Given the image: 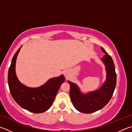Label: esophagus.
Instances as JSON below:
<instances>
[{
	"instance_id": "esophagus-1",
	"label": "esophagus",
	"mask_w": 132,
	"mask_h": 132,
	"mask_svg": "<svg viewBox=\"0 0 132 132\" xmlns=\"http://www.w3.org/2000/svg\"><path fill=\"white\" fill-rule=\"evenodd\" d=\"M64 76H65V77H66V78H68V77H69V76L67 75V73H64Z\"/></svg>"
}]
</instances>
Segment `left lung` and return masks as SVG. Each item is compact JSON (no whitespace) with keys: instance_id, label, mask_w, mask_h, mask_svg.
I'll list each match as a JSON object with an SVG mask.
<instances>
[{"instance_id":"obj_1","label":"left lung","mask_w":132,"mask_h":132,"mask_svg":"<svg viewBox=\"0 0 132 132\" xmlns=\"http://www.w3.org/2000/svg\"><path fill=\"white\" fill-rule=\"evenodd\" d=\"M102 52L105 53L101 58L105 66L106 77L105 81L99 89L95 91L83 94L76 84L68 81L70 84V95L73 106L80 112L90 113L97 111L106 105L110 101L117 84V74L114 63L110 55L103 48Z\"/></svg>"}]
</instances>
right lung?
<instances>
[{
	"mask_svg": "<svg viewBox=\"0 0 132 132\" xmlns=\"http://www.w3.org/2000/svg\"><path fill=\"white\" fill-rule=\"evenodd\" d=\"M20 48L13 56L9 69L8 84L14 101L22 108L35 113H42L50 109L54 101L64 77L52 78L37 88H30L21 83L15 73V62Z\"/></svg>",
	"mask_w": 132,
	"mask_h": 132,
	"instance_id": "1",
	"label": "right lung"
}]
</instances>
